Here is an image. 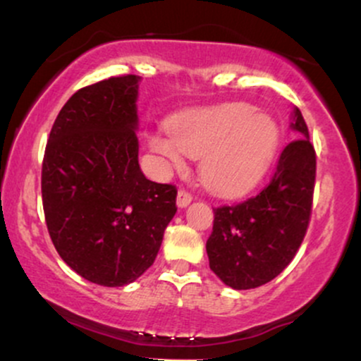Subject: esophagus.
<instances>
[{"label":"esophagus","mask_w":361,"mask_h":361,"mask_svg":"<svg viewBox=\"0 0 361 361\" xmlns=\"http://www.w3.org/2000/svg\"><path fill=\"white\" fill-rule=\"evenodd\" d=\"M192 193L190 192H186V190H180V192H178V197H176V204H178V207H181V209H183V207H186L190 204V202H192Z\"/></svg>","instance_id":"esophagus-1"}]
</instances>
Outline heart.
Wrapping results in <instances>:
<instances>
[{
    "label": "heart",
    "instance_id": "1",
    "mask_svg": "<svg viewBox=\"0 0 361 361\" xmlns=\"http://www.w3.org/2000/svg\"><path fill=\"white\" fill-rule=\"evenodd\" d=\"M173 135H157L151 146L175 168L183 156L202 157L200 176L219 195H235L258 181L279 142V127L247 103L190 111L171 127Z\"/></svg>",
    "mask_w": 361,
    "mask_h": 361
}]
</instances>
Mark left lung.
<instances>
[{
	"label": "left lung",
	"mask_w": 361,
	"mask_h": 361,
	"mask_svg": "<svg viewBox=\"0 0 361 361\" xmlns=\"http://www.w3.org/2000/svg\"><path fill=\"white\" fill-rule=\"evenodd\" d=\"M292 128L299 139L283 147L270 183L247 200L214 209L207 239L210 270L235 290L261 287L279 276L307 233L316 151L299 109L293 110Z\"/></svg>",
	"instance_id": "obj_1"
}]
</instances>
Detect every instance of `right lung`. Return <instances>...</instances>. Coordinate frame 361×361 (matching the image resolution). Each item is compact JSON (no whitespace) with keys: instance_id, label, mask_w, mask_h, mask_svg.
<instances>
[{"instance_id":"obj_1","label":"right lung","mask_w":361,"mask_h":361,"mask_svg":"<svg viewBox=\"0 0 361 361\" xmlns=\"http://www.w3.org/2000/svg\"><path fill=\"white\" fill-rule=\"evenodd\" d=\"M140 78L85 86L66 102L42 161V205L54 246L82 279L122 287L154 263L176 214V186L139 166Z\"/></svg>"}]
</instances>
